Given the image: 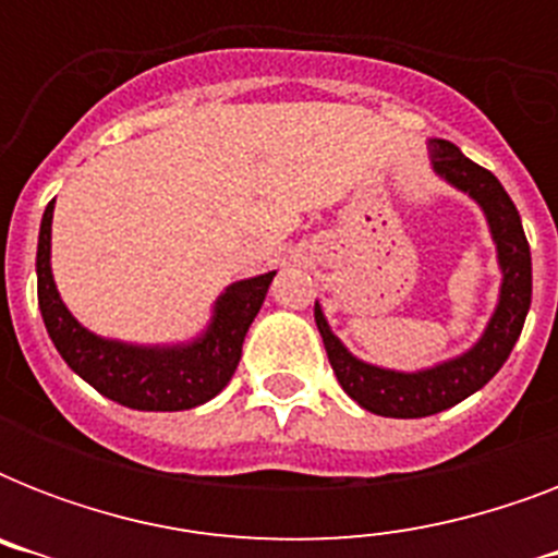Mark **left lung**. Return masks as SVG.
I'll use <instances>...</instances> for the list:
<instances>
[{
    "label": "left lung",
    "mask_w": 558,
    "mask_h": 558,
    "mask_svg": "<svg viewBox=\"0 0 558 558\" xmlns=\"http://www.w3.org/2000/svg\"><path fill=\"white\" fill-rule=\"evenodd\" d=\"M432 165L446 182L466 191L484 208L493 240L498 245V263L504 271L501 298H498V310L489 318V327L475 348L451 362L432 367V371H385V367L365 365L356 356H350L348 348L332 336L322 306L315 304V324H318L327 359H330L332 373L344 393L356 399L371 414L397 416V420L440 414L484 388L510 359L521 327H524V318H527L530 295H533L530 245L510 193L504 191L501 182L489 170L466 159L454 144L442 142V138L432 142Z\"/></svg>",
    "instance_id": "8db88e82"
}]
</instances>
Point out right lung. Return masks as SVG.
<instances>
[{"mask_svg": "<svg viewBox=\"0 0 558 558\" xmlns=\"http://www.w3.org/2000/svg\"><path fill=\"white\" fill-rule=\"evenodd\" d=\"M51 214L48 202L37 243V298L57 353L104 397L135 411H187L226 388L243 353V339L260 313L275 271L240 280L219 295L205 336L182 348H133L98 339L74 322L51 278Z\"/></svg>", "mask_w": 558, "mask_h": 558, "instance_id": "add662e5", "label": "right lung"}]
</instances>
